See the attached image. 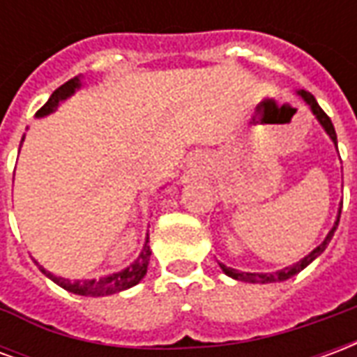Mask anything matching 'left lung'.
Segmentation results:
<instances>
[{
    "label": "left lung",
    "mask_w": 357,
    "mask_h": 357,
    "mask_svg": "<svg viewBox=\"0 0 357 357\" xmlns=\"http://www.w3.org/2000/svg\"><path fill=\"white\" fill-rule=\"evenodd\" d=\"M296 95H298L302 101L306 102L307 107H310V110H312V114L315 116V120L319 122V126H321L323 130H325V133L329 135L331 141L335 143V149H337V132H335V126H333V122H331V118L323 112V109L317 105V101H315V97L310 91H306V89H298L296 91ZM338 151V149H337ZM340 208H342V204H340ZM340 208H338V214H337V222L333 224V227H331V231L327 233V237L323 239V243L319 245V247H315L312 252L307 256H304L300 262L292 264V266H289V268H283L279 269V271H271V273H250V271H239V269H233V268H227L225 264H220V268H222V271H224L225 275L231 277V279H237V281H245V283H277V281H287V279H291L292 275H296V273H300L302 269L306 268V266H310V264L314 262L317 256L323 255V250L327 248V245L331 243V239H333V235H335V231H337L338 227V222H340Z\"/></svg>",
    "instance_id": "obj_1"
}]
</instances>
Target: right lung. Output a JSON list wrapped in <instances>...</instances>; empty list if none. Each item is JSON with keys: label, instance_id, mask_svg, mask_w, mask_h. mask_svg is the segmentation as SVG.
<instances>
[{"label": "right lung", "instance_id": "obj_1", "mask_svg": "<svg viewBox=\"0 0 357 357\" xmlns=\"http://www.w3.org/2000/svg\"><path fill=\"white\" fill-rule=\"evenodd\" d=\"M80 88L82 74L80 76H74L73 80H68L66 84H63L61 88L55 89V91L51 93L50 99H47V102L36 112V118H43L47 116V114H51V112H55L61 102L66 101L68 97H73ZM22 141H24V135H22ZM22 141H20V143H22ZM147 243L149 233L147 237H145V245L141 248V252L135 262L130 264L128 268L120 269L116 273L101 277V279H74V281H70V279H65V277L53 275V273H50V271L45 268H42V266H40V269H42V273H45V275L50 277L53 283H57L59 287H63L65 291L73 292V294H80V296H107V294H116V292L126 291V289H130V287H135L143 277L147 275V266L149 260H151V247H149Z\"/></svg>", "mask_w": 357, "mask_h": 357}]
</instances>
